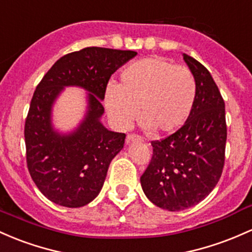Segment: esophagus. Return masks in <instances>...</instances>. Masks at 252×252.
I'll use <instances>...</instances> for the list:
<instances>
[{"label":"esophagus","instance_id":"obj_1","mask_svg":"<svg viewBox=\"0 0 252 252\" xmlns=\"http://www.w3.org/2000/svg\"><path fill=\"white\" fill-rule=\"evenodd\" d=\"M137 140H140V137L137 136V135H128L126 139V142L130 143V142H132V141H137Z\"/></svg>","mask_w":252,"mask_h":252}]
</instances>
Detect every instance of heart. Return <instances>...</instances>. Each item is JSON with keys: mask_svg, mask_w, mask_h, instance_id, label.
Wrapping results in <instances>:
<instances>
[{"mask_svg": "<svg viewBox=\"0 0 252 252\" xmlns=\"http://www.w3.org/2000/svg\"><path fill=\"white\" fill-rule=\"evenodd\" d=\"M196 100V82L187 67L164 57H147L123 69L120 84L105 91V109L126 130L140 111L145 130L172 134L187 123Z\"/></svg>", "mask_w": 252, "mask_h": 252, "instance_id": "heart-1", "label": "heart"}]
</instances>
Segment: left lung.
Returning a JSON list of instances; mask_svg holds the SVG:
<instances>
[{"label":"left lung","instance_id":"1","mask_svg":"<svg viewBox=\"0 0 252 252\" xmlns=\"http://www.w3.org/2000/svg\"><path fill=\"white\" fill-rule=\"evenodd\" d=\"M183 60L196 82V100L187 123L175 134L153 141V157L141 176L152 203L170 212L204 200L222 173L227 128L225 103L206 67L189 55Z\"/></svg>","mask_w":252,"mask_h":252}]
</instances>
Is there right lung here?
Instances as JSON below:
<instances>
[{"label":"right lung","mask_w":252,"mask_h":252,"mask_svg":"<svg viewBox=\"0 0 252 252\" xmlns=\"http://www.w3.org/2000/svg\"><path fill=\"white\" fill-rule=\"evenodd\" d=\"M136 55L129 50L85 48L61 57L35 88L25 123L27 167L51 202L79 208L100 192L110 162L126 140V134L101 123V101L112 74ZM65 87L85 89L88 106L77 128L62 133L53 126L52 109Z\"/></svg>","instance_id":"1"}]
</instances>
